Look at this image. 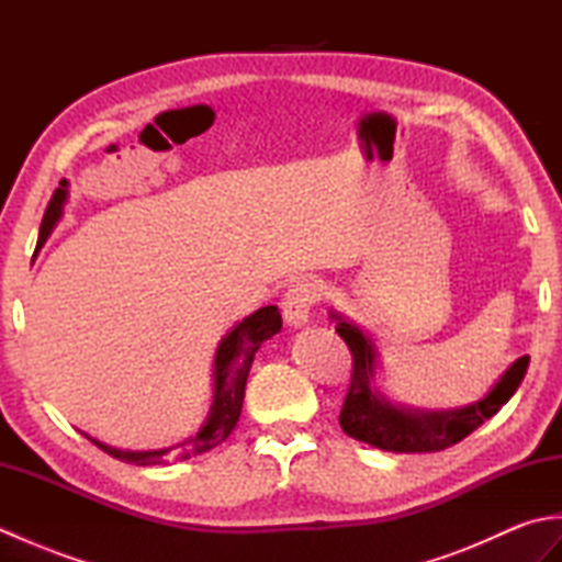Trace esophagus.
Segmentation results:
<instances>
[{"instance_id":"obj_1","label":"esophagus","mask_w":562,"mask_h":562,"mask_svg":"<svg viewBox=\"0 0 562 562\" xmlns=\"http://www.w3.org/2000/svg\"><path fill=\"white\" fill-rule=\"evenodd\" d=\"M324 288L316 280H300L290 284L282 296V316L290 326H304L312 314V306L321 300Z\"/></svg>"}]
</instances>
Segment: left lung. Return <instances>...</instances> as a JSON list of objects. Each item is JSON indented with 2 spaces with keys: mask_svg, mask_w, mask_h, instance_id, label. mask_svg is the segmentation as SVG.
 <instances>
[{
  "mask_svg": "<svg viewBox=\"0 0 562 562\" xmlns=\"http://www.w3.org/2000/svg\"><path fill=\"white\" fill-rule=\"evenodd\" d=\"M333 318L338 321V336L352 355L350 386L345 393L338 417L342 432L386 451H441L459 445L463 437H469L475 427H481L487 417H493L515 396L529 367V355L519 357L485 398L465 405V408L445 413H411L393 408L369 384L374 376L372 340H367L364 333L348 324L342 316L333 314Z\"/></svg>",
  "mask_w": 562,
  "mask_h": 562,
  "instance_id": "8db88e82",
  "label": "left lung"
}]
</instances>
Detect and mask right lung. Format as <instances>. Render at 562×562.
I'll return each mask as SVG.
<instances>
[{
	"label": "right lung",
	"mask_w": 562,
	"mask_h": 562,
	"mask_svg": "<svg viewBox=\"0 0 562 562\" xmlns=\"http://www.w3.org/2000/svg\"><path fill=\"white\" fill-rule=\"evenodd\" d=\"M67 200V181L59 183L50 205L45 210V217L41 224V236L38 246L45 244V238L50 236L53 226L57 220L63 217V205ZM282 328V316L278 306H262L256 314L246 316L241 324H238L229 336H226L220 348L217 357H214V401L207 423L202 425L195 437H190L186 445H178V449L171 453V449H157V451H123L109 445H101V441L91 439L93 445L111 453L113 459L125 461V463H137V465H157L164 461H186L190 457H198V453H205L214 447H220L222 441L232 435V429L238 423V415H241L244 405V393H246V379L250 362H254V355L262 345V340L272 338L274 333Z\"/></svg>",
	"instance_id": "obj_1"
}]
</instances>
